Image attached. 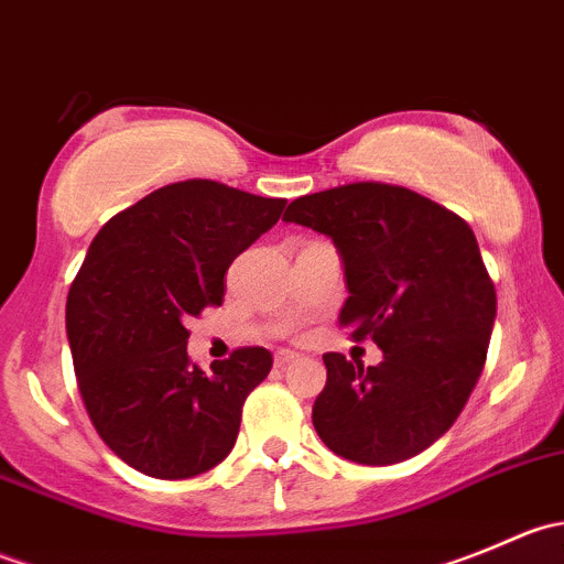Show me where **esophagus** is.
I'll return each instance as SVG.
<instances>
[{
  "mask_svg": "<svg viewBox=\"0 0 564 564\" xmlns=\"http://www.w3.org/2000/svg\"><path fill=\"white\" fill-rule=\"evenodd\" d=\"M297 351H289V349H283V351H278L275 355V368H286L289 362H294L297 360Z\"/></svg>",
  "mask_w": 564,
  "mask_h": 564,
  "instance_id": "esophagus-1",
  "label": "esophagus"
}]
</instances>
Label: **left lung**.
I'll return each instance as SVG.
<instances>
[{"label":"left lung","mask_w":564,"mask_h":564,"mask_svg":"<svg viewBox=\"0 0 564 564\" xmlns=\"http://www.w3.org/2000/svg\"><path fill=\"white\" fill-rule=\"evenodd\" d=\"M283 220L335 242L349 289L340 324L384 355L368 368L324 355L316 434L335 456L366 466L417 456L469 401L497 318V292L469 224L384 182L300 196Z\"/></svg>","instance_id":"obj_1"}]
</instances>
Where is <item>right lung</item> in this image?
Masks as SVG:
<instances>
[{
	"mask_svg": "<svg viewBox=\"0 0 564 564\" xmlns=\"http://www.w3.org/2000/svg\"><path fill=\"white\" fill-rule=\"evenodd\" d=\"M286 198L213 180L158 187L95 235L67 294V340L100 440L133 469L185 480L220 464L272 355L231 351L202 371L185 322L224 303V275L281 218Z\"/></svg>",
	"mask_w": 564,
	"mask_h": 564,
	"instance_id": "obj_1",
	"label": "right lung"
}]
</instances>
